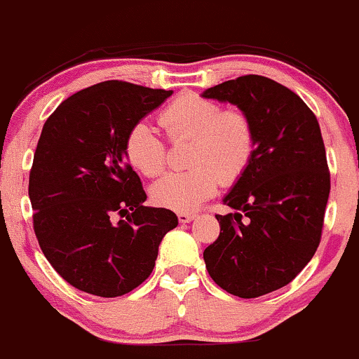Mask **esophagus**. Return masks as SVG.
Returning a JSON list of instances; mask_svg holds the SVG:
<instances>
[{
    "instance_id": "esophagus-1",
    "label": "esophagus",
    "mask_w": 359,
    "mask_h": 359,
    "mask_svg": "<svg viewBox=\"0 0 359 359\" xmlns=\"http://www.w3.org/2000/svg\"><path fill=\"white\" fill-rule=\"evenodd\" d=\"M177 216H179V222L180 223H191L192 219L196 218L194 212H179V215H177Z\"/></svg>"
}]
</instances>
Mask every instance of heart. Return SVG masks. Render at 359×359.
<instances>
[{
	"mask_svg": "<svg viewBox=\"0 0 359 359\" xmlns=\"http://www.w3.org/2000/svg\"><path fill=\"white\" fill-rule=\"evenodd\" d=\"M160 124L173 141L191 140V170L173 172L153 184L156 206L191 212L218 191L219 182L233 184L247 172L255 153V131L240 110H223L210 98L186 93L165 107ZM129 163L147 177L167 167V148L147 122L133 126L126 137Z\"/></svg>",
	"mask_w": 359,
	"mask_h": 359,
	"instance_id": "obj_1",
	"label": "heart"
}]
</instances>
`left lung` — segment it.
Instances as JSON below:
<instances>
[{"label": "left lung", "instance_id": "left-lung-1", "mask_svg": "<svg viewBox=\"0 0 359 359\" xmlns=\"http://www.w3.org/2000/svg\"><path fill=\"white\" fill-rule=\"evenodd\" d=\"M203 97L237 105L255 131L254 158L223 198L235 212L216 215L219 237L204 262L219 288L257 298L293 281L320 243L330 192L320 126L297 93L259 74Z\"/></svg>", "mask_w": 359, "mask_h": 359}]
</instances>
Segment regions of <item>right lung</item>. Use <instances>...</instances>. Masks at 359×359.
I'll use <instances>...</instances> for the list:
<instances>
[{"instance_id": "obj_1", "label": "right lung", "mask_w": 359, "mask_h": 359, "mask_svg": "<svg viewBox=\"0 0 359 359\" xmlns=\"http://www.w3.org/2000/svg\"><path fill=\"white\" fill-rule=\"evenodd\" d=\"M172 93L110 80L66 98L46 121L29 180L34 230L74 288L104 298L137 288L179 224L170 210L143 206L147 194L126 156L133 126Z\"/></svg>"}]
</instances>
